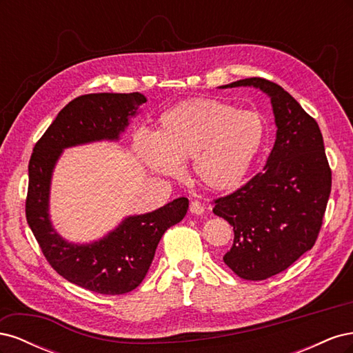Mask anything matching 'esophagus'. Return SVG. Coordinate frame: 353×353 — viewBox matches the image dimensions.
I'll list each match as a JSON object with an SVG mask.
<instances>
[{
    "label": "esophagus",
    "mask_w": 353,
    "mask_h": 353,
    "mask_svg": "<svg viewBox=\"0 0 353 353\" xmlns=\"http://www.w3.org/2000/svg\"><path fill=\"white\" fill-rule=\"evenodd\" d=\"M190 212L194 213V215H201V213L205 212V206H203L200 201H191L190 203Z\"/></svg>",
    "instance_id": "1"
}]
</instances>
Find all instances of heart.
I'll return each mask as SVG.
<instances>
[{
    "label": "heart",
    "instance_id": "obj_1",
    "mask_svg": "<svg viewBox=\"0 0 353 353\" xmlns=\"http://www.w3.org/2000/svg\"><path fill=\"white\" fill-rule=\"evenodd\" d=\"M265 141L262 117L213 99H194L162 113L154 137H137V153L154 172L174 176L193 159L201 185L228 191L241 184Z\"/></svg>",
    "mask_w": 353,
    "mask_h": 353
}]
</instances>
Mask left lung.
Here are the masks:
<instances>
[{
  "mask_svg": "<svg viewBox=\"0 0 353 353\" xmlns=\"http://www.w3.org/2000/svg\"><path fill=\"white\" fill-rule=\"evenodd\" d=\"M234 87H254L270 95L276 138L262 172L213 200V213L234 230L223 262L240 279L261 281L314 248L331 191V169L316 121L280 85L248 78L222 88Z\"/></svg>",
  "mask_w": 353,
  "mask_h": 353,
  "instance_id": "obj_1",
  "label": "left lung"
}]
</instances>
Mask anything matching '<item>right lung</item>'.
<instances>
[{"mask_svg": "<svg viewBox=\"0 0 353 353\" xmlns=\"http://www.w3.org/2000/svg\"><path fill=\"white\" fill-rule=\"evenodd\" d=\"M145 101L140 92L81 95L60 110L29 160L26 219L42 253L63 279L100 294H125L141 284L165 231L184 219L188 199L179 197L154 212L128 216L99 241L73 244L63 240L50 222L51 174L63 148L119 140L130 117Z\"/></svg>", "mask_w": 353, "mask_h": 353, "instance_id": "add662e5", "label": "right lung"}]
</instances>
